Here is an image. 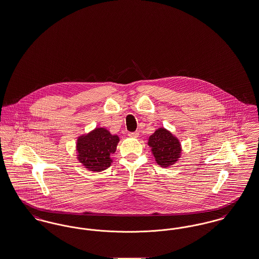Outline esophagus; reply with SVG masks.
<instances>
[{
    "label": "esophagus",
    "instance_id": "1",
    "mask_svg": "<svg viewBox=\"0 0 259 259\" xmlns=\"http://www.w3.org/2000/svg\"><path fill=\"white\" fill-rule=\"evenodd\" d=\"M128 136L129 137H131V138H137V137H139V132H129L128 133Z\"/></svg>",
    "mask_w": 259,
    "mask_h": 259
}]
</instances>
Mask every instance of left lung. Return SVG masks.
Instances as JSON below:
<instances>
[{"instance_id":"1","label":"left lung","mask_w":259,"mask_h":259,"mask_svg":"<svg viewBox=\"0 0 259 259\" xmlns=\"http://www.w3.org/2000/svg\"><path fill=\"white\" fill-rule=\"evenodd\" d=\"M148 146L151 148L155 160L162 167L172 165L180 158V142L164 128H159L149 137Z\"/></svg>"}]
</instances>
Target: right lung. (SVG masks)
Here are the masks:
<instances>
[{
    "instance_id": "obj_1",
    "label": "right lung",
    "mask_w": 259,
    "mask_h": 259,
    "mask_svg": "<svg viewBox=\"0 0 259 259\" xmlns=\"http://www.w3.org/2000/svg\"><path fill=\"white\" fill-rule=\"evenodd\" d=\"M119 139L105 128H97L77 141L78 160L88 170L100 172L111 166V154L114 153Z\"/></svg>"
}]
</instances>
